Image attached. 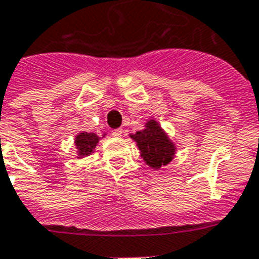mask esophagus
I'll return each mask as SVG.
<instances>
[{"instance_id": "1", "label": "esophagus", "mask_w": 259, "mask_h": 259, "mask_svg": "<svg viewBox=\"0 0 259 259\" xmlns=\"http://www.w3.org/2000/svg\"><path fill=\"white\" fill-rule=\"evenodd\" d=\"M122 133H123V130H122V129H115L114 132H113V136H115V137H122Z\"/></svg>"}]
</instances>
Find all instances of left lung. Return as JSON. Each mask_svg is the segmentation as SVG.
I'll use <instances>...</instances> for the list:
<instances>
[{
	"label": "left lung",
	"instance_id": "1",
	"mask_svg": "<svg viewBox=\"0 0 259 259\" xmlns=\"http://www.w3.org/2000/svg\"><path fill=\"white\" fill-rule=\"evenodd\" d=\"M129 137L136 141L137 148L140 149L141 158L151 169H161L169 165L176 157L177 146L158 121L153 117L145 122L144 129L138 130L134 134H129Z\"/></svg>",
	"mask_w": 259,
	"mask_h": 259
}]
</instances>
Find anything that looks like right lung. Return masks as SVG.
<instances>
[{
    "label": "right lung",
    "instance_id": "right-lung-1",
    "mask_svg": "<svg viewBox=\"0 0 259 259\" xmlns=\"http://www.w3.org/2000/svg\"><path fill=\"white\" fill-rule=\"evenodd\" d=\"M106 136V133H104L102 136H98L96 133H88V132H81V133L75 134L74 138V145H75V150H77V155L75 158H85L88 155L93 154L94 149L98 145L101 138H104Z\"/></svg>",
    "mask_w": 259,
    "mask_h": 259
}]
</instances>
